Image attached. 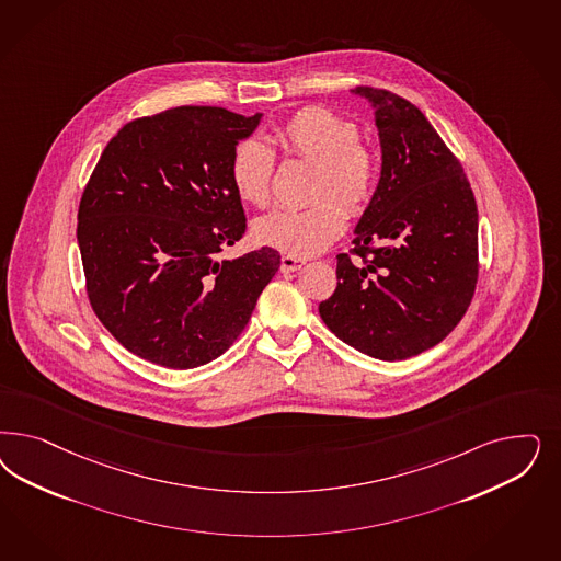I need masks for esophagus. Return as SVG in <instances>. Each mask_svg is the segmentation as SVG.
I'll list each match as a JSON object with an SVG mask.
<instances>
[{
	"instance_id": "obj_1",
	"label": "esophagus",
	"mask_w": 561,
	"mask_h": 561,
	"mask_svg": "<svg viewBox=\"0 0 561 561\" xmlns=\"http://www.w3.org/2000/svg\"><path fill=\"white\" fill-rule=\"evenodd\" d=\"M304 266H306V260H301V257H295V255H283L280 257V271L283 272L301 271Z\"/></svg>"
}]
</instances>
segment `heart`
Returning a JSON list of instances; mask_svg holds the SVG:
<instances>
[{
    "label": "heart",
    "mask_w": 561,
    "mask_h": 561,
    "mask_svg": "<svg viewBox=\"0 0 561 561\" xmlns=\"http://www.w3.org/2000/svg\"><path fill=\"white\" fill-rule=\"evenodd\" d=\"M280 148L297 159L316 163L306 208H276L255 218L252 236L260 245L309 257L324 252L343 233L346 215L359 217L376 198L380 154L359 140V127L325 108H304L274 131ZM274 157L260 140H243L231 157V181L237 196L266 206L271 199Z\"/></svg>",
    "instance_id": "heart-1"
}]
</instances>
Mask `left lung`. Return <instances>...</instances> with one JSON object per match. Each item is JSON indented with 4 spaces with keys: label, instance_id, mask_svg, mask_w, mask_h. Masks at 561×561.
<instances>
[{
    "label": "left lung",
    "instance_id": "1",
    "mask_svg": "<svg viewBox=\"0 0 561 561\" xmlns=\"http://www.w3.org/2000/svg\"><path fill=\"white\" fill-rule=\"evenodd\" d=\"M351 92L374 108L380 183L355 227L362 260L336 255L339 285L320 316L353 348L400 362L444 341L469 308L479 215L458 159L413 103L369 87Z\"/></svg>",
    "mask_w": 561,
    "mask_h": 561
}]
</instances>
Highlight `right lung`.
I'll list each match as a JSON object with an SVG mask.
<instances>
[{"label": "right lung", "mask_w": 561, "mask_h": 561, "mask_svg": "<svg viewBox=\"0 0 561 561\" xmlns=\"http://www.w3.org/2000/svg\"><path fill=\"white\" fill-rule=\"evenodd\" d=\"M260 122L167 108L122 127L92 171L76 233L89 299L146 362L192 369L220 357L280 268L272 248L217 260L245 233L231 157Z\"/></svg>", "instance_id": "1"}]
</instances>
